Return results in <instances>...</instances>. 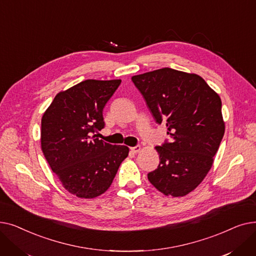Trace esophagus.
<instances>
[{"mask_svg": "<svg viewBox=\"0 0 256 256\" xmlns=\"http://www.w3.org/2000/svg\"><path fill=\"white\" fill-rule=\"evenodd\" d=\"M130 150L132 152L137 154V152H139L141 150V146L140 145H136V146H134V147H130Z\"/></svg>", "mask_w": 256, "mask_h": 256, "instance_id": "esophagus-1", "label": "esophagus"}]
</instances>
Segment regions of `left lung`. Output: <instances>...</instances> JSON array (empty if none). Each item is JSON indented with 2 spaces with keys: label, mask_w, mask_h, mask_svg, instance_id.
Wrapping results in <instances>:
<instances>
[{
  "label": "left lung",
  "mask_w": 256,
  "mask_h": 256,
  "mask_svg": "<svg viewBox=\"0 0 256 256\" xmlns=\"http://www.w3.org/2000/svg\"><path fill=\"white\" fill-rule=\"evenodd\" d=\"M132 80L171 138L156 147L160 164L148 180L167 196L189 194L210 171L224 136L220 96L201 76L169 67Z\"/></svg>",
  "instance_id": "obj_1"
}]
</instances>
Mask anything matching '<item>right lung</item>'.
<instances>
[{
	"mask_svg": "<svg viewBox=\"0 0 256 256\" xmlns=\"http://www.w3.org/2000/svg\"><path fill=\"white\" fill-rule=\"evenodd\" d=\"M121 80H86L59 92L42 119V150L63 186L94 198L111 186L128 147L100 140L102 111Z\"/></svg>",
	"mask_w": 256,
	"mask_h": 256,
	"instance_id": "add662e5",
	"label": "right lung"
}]
</instances>
